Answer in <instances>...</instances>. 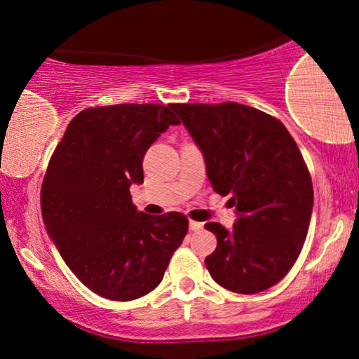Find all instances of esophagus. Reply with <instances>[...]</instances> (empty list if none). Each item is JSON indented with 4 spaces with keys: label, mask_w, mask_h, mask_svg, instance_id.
I'll return each mask as SVG.
<instances>
[{
    "label": "esophagus",
    "mask_w": 359,
    "mask_h": 359,
    "mask_svg": "<svg viewBox=\"0 0 359 359\" xmlns=\"http://www.w3.org/2000/svg\"><path fill=\"white\" fill-rule=\"evenodd\" d=\"M203 222H199V221H191L189 222V228L192 229V231H199V229H203Z\"/></svg>",
    "instance_id": "34e87169"
}]
</instances>
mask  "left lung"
<instances>
[{
  "label": "left lung",
  "mask_w": 359,
  "mask_h": 359,
  "mask_svg": "<svg viewBox=\"0 0 359 359\" xmlns=\"http://www.w3.org/2000/svg\"><path fill=\"white\" fill-rule=\"evenodd\" d=\"M203 150L212 189L231 194L233 229L208 222L217 238L205 266L214 282L236 294L278 283L297 262L314 191L297 143L275 116L240 102L172 104Z\"/></svg>",
  "instance_id": "1"
}]
</instances>
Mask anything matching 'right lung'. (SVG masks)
I'll return each instance as SVG.
<instances>
[{"instance_id":"obj_1","label":"right lung","mask_w":359,"mask_h":359,"mask_svg":"<svg viewBox=\"0 0 359 359\" xmlns=\"http://www.w3.org/2000/svg\"><path fill=\"white\" fill-rule=\"evenodd\" d=\"M172 104L88 108L69 123L45 172L40 204L60 257L89 290L118 302L158 287L182 245V212H138L130 185L143 182V156L179 125Z\"/></svg>"}]
</instances>
